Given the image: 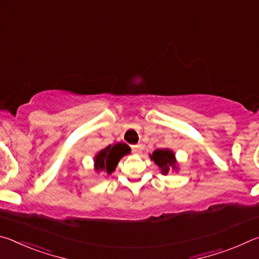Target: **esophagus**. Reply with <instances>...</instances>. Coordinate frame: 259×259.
I'll return each mask as SVG.
<instances>
[{"label":"esophagus","mask_w":259,"mask_h":259,"mask_svg":"<svg viewBox=\"0 0 259 259\" xmlns=\"http://www.w3.org/2000/svg\"><path fill=\"white\" fill-rule=\"evenodd\" d=\"M142 144H137V145H133V151L135 153H137V154H139V153H142Z\"/></svg>","instance_id":"obj_1"}]
</instances>
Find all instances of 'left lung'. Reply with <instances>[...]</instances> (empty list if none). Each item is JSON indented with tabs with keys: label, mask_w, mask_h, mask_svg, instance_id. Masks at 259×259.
<instances>
[{
	"label": "left lung",
	"mask_w": 259,
	"mask_h": 259,
	"mask_svg": "<svg viewBox=\"0 0 259 259\" xmlns=\"http://www.w3.org/2000/svg\"><path fill=\"white\" fill-rule=\"evenodd\" d=\"M152 160L160 166L163 175L168 174L170 170L175 169V154L169 150H156L151 155Z\"/></svg>",
	"instance_id": "obj_1"
}]
</instances>
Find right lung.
Segmentation results:
<instances>
[{
    "label": "right lung",
    "mask_w": 259,
    "mask_h": 259,
    "mask_svg": "<svg viewBox=\"0 0 259 259\" xmlns=\"http://www.w3.org/2000/svg\"><path fill=\"white\" fill-rule=\"evenodd\" d=\"M130 152V147L125 143H117L114 145H109L106 148L100 151L95 159L96 168L99 171H106L107 174H112L115 170L116 164L122 156L128 154Z\"/></svg>",
    "instance_id": "right-lung-1"
}]
</instances>
